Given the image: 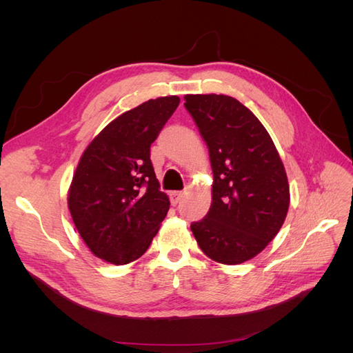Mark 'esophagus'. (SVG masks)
Instances as JSON below:
<instances>
[{
	"label": "esophagus",
	"instance_id": "esophagus-1",
	"mask_svg": "<svg viewBox=\"0 0 353 353\" xmlns=\"http://www.w3.org/2000/svg\"><path fill=\"white\" fill-rule=\"evenodd\" d=\"M169 197H170V203H172L174 206H176L178 203L181 201V199L184 197V193H183V191H172Z\"/></svg>",
	"mask_w": 353,
	"mask_h": 353
}]
</instances>
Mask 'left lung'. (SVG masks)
Segmentation results:
<instances>
[{"label":"left lung","mask_w":353,"mask_h":353,"mask_svg":"<svg viewBox=\"0 0 353 353\" xmlns=\"http://www.w3.org/2000/svg\"><path fill=\"white\" fill-rule=\"evenodd\" d=\"M213 170L212 205L191 231L206 256L225 265L254 258L279 234L290 190L279 152L245 105L230 95H185Z\"/></svg>","instance_id":"8db88e82"}]
</instances>
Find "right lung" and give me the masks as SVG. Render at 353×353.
Returning a JSON list of instances; mask_svg holds the SVG:
<instances>
[{
    "label": "right lung",
    "instance_id": "1",
    "mask_svg": "<svg viewBox=\"0 0 353 353\" xmlns=\"http://www.w3.org/2000/svg\"><path fill=\"white\" fill-rule=\"evenodd\" d=\"M179 104L148 100L117 116L94 138L74 170L69 210L82 240L100 259L125 265L152 244L169 210L150 147Z\"/></svg>",
    "mask_w": 353,
    "mask_h": 353
}]
</instances>
